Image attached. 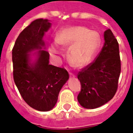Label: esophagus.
Here are the masks:
<instances>
[{
  "label": "esophagus",
  "mask_w": 133,
  "mask_h": 133,
  "mask_svg": "<svg viewBox=\"0 0 133 133\" xmlns=\"http://www.w3.org/2000/svg\"><path fill=\"white\" fill-rule=\"evenodd\" d=\"M70 77H75V75L71 72H70Z\"/></svg>",
  "instance_id": "obj_1"
}]
</instances>
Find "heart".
<instances>
[{"instance_id":"obj_1","label":"heart","mask_w":133,"mask_h":133,"mask_svg":"<svg viewBox=\"0 0 133 133\" xmlns=\"http://www.w3.org/2000/svg\"><path fill=\"white\" fill-rule=\"evenodd\" d=\"M56 41L61 45H72L68 51V58L73 65L77 67L88 64L100 45V37L98 33L82 26L63 29L57 34ZM50 52L53 56L60 53L56 43L50 47Z\"/></svg>"}]
</instances>
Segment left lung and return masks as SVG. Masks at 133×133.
Listing matches in <instances>:
<instances>
[{
	"label": "left lung",
	"instance_id": "1",
	"mask_svg": "<svg viewBox=\"0 0 133 133\" xmlns=\"http://www.w3.org/2000/svg\"><path fill=\"white\" fill-rule=\"evenodd\" d=\"M104 44L94 62L78 74L81 91L77 99L82 107L99 108L112 99L121 72L119 43L110 29L104 32Z\"/></svg>",
	"mask_w": 133,
	"mask_h": 133
}]
</instances>
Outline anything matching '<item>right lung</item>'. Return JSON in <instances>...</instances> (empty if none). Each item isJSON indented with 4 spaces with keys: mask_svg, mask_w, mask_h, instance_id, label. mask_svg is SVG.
Wrapping results in <instances>:
<instances>
[{
    "mask_svg": "<svg viewBox=\"0 0 133 133\" xmlns=\"http://www.w3.org/2000/svg\"><path fill=\"white\" fill-rule=\"evenodd\" d=\"M50 27L49 20H35L21 32L12 49L16 85L30 107L43 112L54 107L61 89L69 79L65 69L49 64L50 54L44 50L43 38ZM36 50L39 51L30 54Z\"/></svg>",
    "mask_w": 133,
    "mask_h": 133,
    "instance_id": "obj_1",
    "label": "right lung"
}]
</instances>
